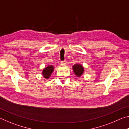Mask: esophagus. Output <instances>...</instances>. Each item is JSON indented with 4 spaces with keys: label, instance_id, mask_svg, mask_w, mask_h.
<instances>
[{
    "label": "esophagus",
    "instance_id": "34e87169",
    "mask_svg": "<svg viewBox=\"0 0 129 129\" xmlns=\"http://www.w3.org/2000/svg\"><path fill=\"white\" fill-rule=\"evenodd\" d=\"M61 64L62 65H65L67 64V61L64 60V61H61Z\"/></svg>",
    "mask_w": 129,
    "mask_h": 129
}]
</instances>
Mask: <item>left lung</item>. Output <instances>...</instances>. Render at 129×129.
<instances>
[{"label":"left lung","mask_w":129,"mask_h":129,"mask_svg":"<svg viewBox=\"0 0 129 129\" xmlns=\"http://www.w3.org/2000/svg\"><path fill=\"white\" fill-rule=\"evenodd\" d=\"M73 70L77 77H80L84 72V68L81 64H75L72 67Z\"/></svg>","instance_id":"left-lung-1"}]
</instances>
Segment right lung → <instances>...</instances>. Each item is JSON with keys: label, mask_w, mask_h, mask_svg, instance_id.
<instances>
[{"label": "right lung", "mask_w": 129, "mask_h": 129, "mask_svg": "<svg viewBox=\"0 0 129 129\" xmlns=\"http://www.w3.org/2000/svg\"><path fill=\"white\" fill-rule=\"evenodd\" d=\"M54 71V67L53 65H48L47 67L43 69V71L42 72V74H43V76L44 78H49L51 76V74Z\"/></svg>", "instance_id": "obj_1"}]
</instances>
